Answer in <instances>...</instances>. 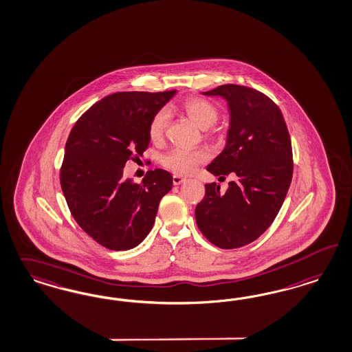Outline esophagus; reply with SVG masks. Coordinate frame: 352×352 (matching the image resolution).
Listing matches in <instances>:
<instances>
[{"instance_id": "esophagus-1", "label": "esophagus", "mask_w": 352, "mask_h": 352, "mask_svg": "<svg viewBox=\"0 0 352 352\" xmlns=\"http://www.w3.org/2000/svg\"><path fill=\"white\" fill-rule=\"evenodd\" d=\"M184 181H186V178H183L181 175H177V174H174V175H173V183H174L175 186L182 184Z\"/></svg>"}]
</instances>
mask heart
Returning a JSON list of instances; mask_svg holds the SVG:
<instances>
[{
  "label": "heart",
  "mask_w": 352,
  "mask_h": 352,
  "mask_svg": "<svg viewBox=\"0 0 352 352\" xmlns=\"http://www.w3.org/2000/svg\"><path fill=\"white\" fill-rule=\"evenodd\" d=\"M183 109L187 116L201 129H208L219 121V111L217 107L200 97H191L183 102ZM169 122V110L162 108L156 111L152 117L148 127L149 138L153 142L162 139L166 126ZM206 152L203 149H184V148H173L162 160V165L166 169L171 170L177 174H190L200 164L206 162Z\"/></svg>",
  "instance_id": "b5f03b06"
}]
</instances>
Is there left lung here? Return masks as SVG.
Masks as SVG:
<instances>
[{
    "mask_svg": "<svg viewBox=\"0 0 352 352\" xmlns=\"http://www.w3.org/2000/svg\"><path fill=\"white\" fill-rule=\"evenodd\" d=\"M203 95L223 97L230 111L226 146L206 170L219 178L234 173L236 179L226 192L206 184L196 223L219 248H239L267 230L285 201L294 169L290 135L278 107L254 88L223 85Z\"/></svg>",
    "mask_w": 352,
    "mask_h": 352,
    "instance_id": "obj_1",
    "label": "left lung"
}]
</instances>
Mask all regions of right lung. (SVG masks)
Instances as JSON below:
<instances>
[{
  "mask_svg": "<svg viewBox=\"0 0 352 352\" xmlns=\"http://www.w3.org/2000/svg\"><path fill=\"white\" fill-rule=\"evenodd\" d=\"M177 91L117 92L74 124L65 146L62 192L76 223L98 244L126 251L146 239L173 177L149 170L142 183L123 178L129 160L143 156L152 117Z\"/></svg>",
  "mask_w": 352,
  "mask_h": 352,
  "instance_id": "1",
  "label": "right lung"
}]
</instances>
